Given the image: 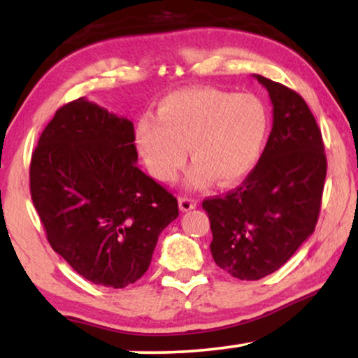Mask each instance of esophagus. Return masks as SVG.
Wrapping results in <instances>:
<instances>
[{
  "label": "esophagus",
  "mask_w": 358,
  "mask_h": 358,
  "mask_svg": "<svg viewBox=\"0 0 358 358\" xmlns=\"http://www.w3.org/2000/svg\"><path fill=\"white\" fill-rule=\"evenodd\" d=\"M197 207V200H194L192 197H179V208L180 212H189V210H192Z\"/></svg>",
  "instance_id": "obj_1"
}]
</instances>
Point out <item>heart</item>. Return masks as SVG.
Segmentation results:
<instances>
[{"label": "heart", "instance_id": "obj_1", "mask_svg": "<svg viewBox=\"0 0 358 358\" xmlns=\"http://www.w3.org/2000/svg\"><path fill=\"white\" fill-rule=\"evenodd\" d=\"M271 115L252 94L215 87L171 92L158 104L156 119L136 122L135 140L150 173L171 182L185 163V146L195 163L189 187H205L217 179L231 185L254 169L266 145Z\"/></svg>", "mask_w": 358, "mask_h": 358}]
</instances>
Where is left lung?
<instances>
[{"label":"left lung","instance_id":"obj_1","mask_svg":"<svg viewBox=\"0 0 358 358\" xmlns=\"http://www.w3.org/2000/svg\"><path fill=\"white\" fill-rule=\"evenodd\" d=\"M273 124L256 168L238 189L205 199L213 261L239 280L271 275L315 231L327 171L321 130L303 97L256 75Z\"/></svg>","mask_w":358,"mask_h":358}]
</instances>
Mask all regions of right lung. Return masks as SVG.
Masks as SVG:
<instances>
[{"instance_id":"add662e5","label":"right lung","mask_w":358,"mask_h":358,"mask_svg":"<svg viewBox=\"0 0 358 358\" xmlns=\"http://www.w3.org/2000/svg\"><path fill=\"white\" fill-rule=\"evenodd\" d=\"M134 124L80 97L60 107L31 159V195L52 249L96 285L148 271L178 200L136 166Z\"/></svg>"}]
</instances>
